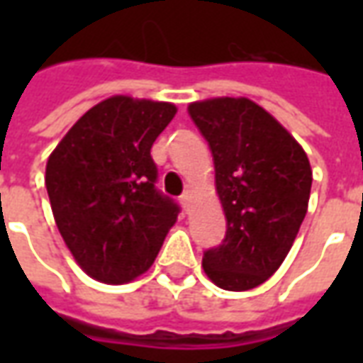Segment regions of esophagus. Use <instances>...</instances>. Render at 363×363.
<instances>
[{
  "label": "esophagus",
  "mask_w": 363,
  "mask_h": 363,
  "mask_svg": "<svg viewBox=\"0 0 363 363\" xmlns=\"http://www.w3.org/2000/svg\"><path fill=\"white\" fill-rule=\"evenodd\" d=\"M190 202H192V192H190V190H184L181 196V204H182V208L186 210V212H189Z\"/></svg>",
  "instance_id": "1"
}]
</instances>
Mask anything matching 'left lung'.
<instances>
[{
    "mask_svg": "<svg viewBox=\"0 0 363 363\" xmlns=\"http://www.w3.org/2000/svg\"><path fill=\"white\" fill-rule=\"evenodd\" d=\"M189 114L212 150L228 220L225 239L204 252V272L228 291L257 288L280 268L301 228L309 159L272 114L245 96L198 101Z\"/></svg>",
    "mask_w": 363,
    "mask_h": 363,
    "instance_id": "1",
    "label": "left lung"
}]
</instances>
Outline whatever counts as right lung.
Returning a JSON list of instances; mask_svg holds the SVG:
<instances>
[{
    "label": "right lung",
    "instance_id": "obj_1",
    "mask_svg": "<svg viewBox=\"0 0 363 363\" xmlns=\"http://www.w3.org/2000/svg\"><path fill=\"white\" fill-rule=\"evenodd\" d=\"M177 106L116 95L75 122L46 163V190L77 264L124 284L153 264L181 208L155 189L151 145Z\"/></svg>",
    "mask_w": 363,
    "mask_h": 363
}]
</instances>
